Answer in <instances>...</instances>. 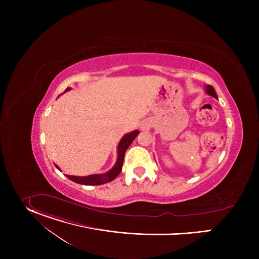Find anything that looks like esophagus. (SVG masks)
Here are the masks:
<instances>
[{"instance_id":"esophagus-1","label":"esophagus","mask_w":259,"mask_h":259,"mask_svg":"<svg viewBox=\"0 0 259 259\" xmlns=\"http://www.w3.org/2000/svg\"><path fill=\"white\" fill-rule=\"evenodd\" d=\"M140 128H141V130H149L151 128V124L149 122H143L140 125Z\"/></svg>"}]
</instances>
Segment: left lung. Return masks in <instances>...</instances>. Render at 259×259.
I'll return each mask as SVG.
<instances>
[{
  "instance_id": "left-lung-1",
  "label": "left lung",
  "mask_w": 259,
  "mask_h": 259,
  "mask_svg": "<svg viewBox=\"0 0 259 259\" xmlns=\"http://www.w3.org/2000/svg\"><path fill=\"white\" fill-rule=\"evenodd\" d=\"M205 89H206V93H207V94H209L210 96H212V97H214V98H216V99H217L216 92H215L214 88H213L211 85H207V86L205 87Z\"/></svg>"
}]
</instances>
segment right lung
Returning <instances> with one entry per match:
<instances>
[{"label": "right lung", "instance_id": "add662e5", "mask_svg": "<svg viewBox=\"0 0 259 259\" xmlns=\"http://www.w3.org/2000/svg\"><path fill=\"white\" fill-rule=\"evenodd\" d=\"M71 88H66L65 91L70 90ZM139 134L138 130H135L131 133H128L122 137V139L119 142L118 145V159L115 164V166L110 169L108 172L104 174H94V175H88V176H73V175H66L68 179H70L73 182H77L80 184H85V186H99V184H104L107 182H110L114 180L122 171V166H123V161L125 157V153L127 151L132 141L135 139V137ZM58 170L59 167L55 165Z\"/></svg>", "mask_w": 259, "mask_h": 259}]
</instances>
